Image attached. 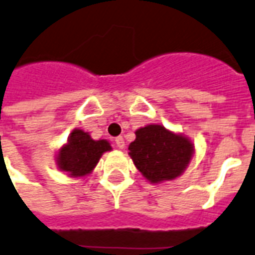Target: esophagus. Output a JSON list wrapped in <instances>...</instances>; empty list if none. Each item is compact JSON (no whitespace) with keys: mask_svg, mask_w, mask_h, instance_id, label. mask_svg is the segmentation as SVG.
Segmentation results:
<instances>
[{"mask_svg":"<svg viewBox=\"0 0 255 255\" xmlns=\"http://www.w3.org/2000/svg\"><path fill=\"white\" fill-rule=\"evenodd\" d=\"M116 146L119 147V148H124L125 147V140H124L123 136H117L116 138Z\"/></svg>","mask_w":255,"mask_h":255,"instance_id":"obj_1","label":"esophagus"}]
</instances>
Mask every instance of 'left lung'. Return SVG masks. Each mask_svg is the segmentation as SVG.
<instances>
[{
	"instance_id": "obj_1",
	"label": "left lung",
	"mask_w": 255,
	"mask_h": 255,
	"mask_svg": "<svg viewBox=\"0 0 255 255\" xmlns=\"http://www.w3.org/2000/svg\"><path fill=\"white\" fill-rule=\"evenodd\" d=\"M129 155L143 177L159 184L178 177L190 163L194 146L181 134L161 125H147L135 131Z\"/></svg>"
}]
</instances>
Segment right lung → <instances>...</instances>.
I'll return each mask as SVG.
<instances>
[{"instance_id": "right-lung-1", "label": "right lung", "mask_w": 255, "mask_h": 255, "mask_svg": "<svg viewBox=\"0 0 255 255\" xmlns=\"http://www.w3.org/2000/svg\"><path fill=\"white\" fill-rule=\"evenodd\" d=\"M111 150L112 147L108 140H94L88 132L75 129L66 144L61 147L57 155V165L71 177H83L91 173L103 153Z\"/></svg>"}]
</instances>
